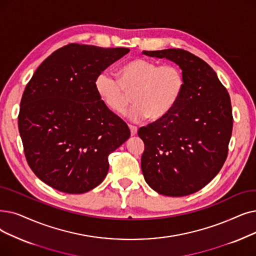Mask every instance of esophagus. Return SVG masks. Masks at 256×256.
<instances>
[{
    "instance_id": "1",
    "label": "esophagus",
    "mask_w": 256,
    "mask_h": 256,
    "mask_svg": "<svg viewBox=\"0 0 256 256\" xmlns=\"http://www.w3.org/2000/svg\"><path fill=\"white\" fill-rule=\"evenodd\" d=\"M128 128H130V135L132 136H135L137 134L138 128L136 126H128Z\"/></svg>"
}]
</instances>
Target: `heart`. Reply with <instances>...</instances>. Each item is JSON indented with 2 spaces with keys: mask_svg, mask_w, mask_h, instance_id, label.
Listing matches in <instances>:
<instances>
[{
  "mask_svg": "<svg viewBox=\"0 0 256 256\" xmlns=\"http://www.w3.org/2000/svg\"><path fill=\"white\" fill-rule=\"evenodd\" d=\"M118 77L102 71L96 77L95 91L110 112L121 115L130 102L128 117L134 121L148 118L156 122L168 117L183 95L185 80L180 68L160 66L157 62L138 58L118 69Z\"/></svg>",
  "mask_w": 256,
  "mask_h": 256,
  "instance_id": "1",
  "label": "heart"
}]
</instances>
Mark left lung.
Returning a JSON list of instances; mask_svg holds the SVG:
<instances>
[{
	"mask_svg": "<svg viewBox=\"0 0 256 256\" xmlns=\"http://www.w3.org/2000/svg\"><path fill=\"white\" fill-rule=\"evenodd\" d=\"M142 53L176 62L185 80L183 95L172 112L138 130L144 142V179L160 194H192L212 180L226 161L233 126L230 96L214 69L190 52Z\"/></svg>",
	"mask_w": 256,
	"mask_h": 256,
	"instance_id": "1",
	"label": "left lung"
}]
</instances>
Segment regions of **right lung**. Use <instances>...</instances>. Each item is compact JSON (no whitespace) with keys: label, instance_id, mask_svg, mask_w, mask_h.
<instances>
[{"label":"right lung","instance_id":"obj_1","mask_svg":"<svg viewBox=\"0 0 256 256\" xmlns=\"http://www.w3.org/2000/svg\"><path fill=\"white\" fill-rule=\"evenodd\" d=\"M128 48L69 44L44 60L22 96L18 130L26 160L44 183L66 194L100 184L108 157L130 136L99 99L97 75Z\"/></svg>","mask_w":256,"mask_h":256}]
</instances>
